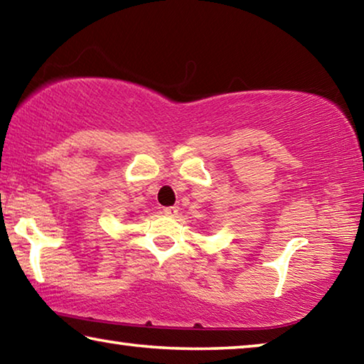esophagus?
<instances>
[{
    "label": "esophagus",
    "instance_id": "1",
    "mask_svg": "<svg viewBox=\"0 0 364 364\" xmlns=\"http://www.w3.org/2000/svg\"><path fill=\"white\" fill-rule=\"evenodd\" d=\"M164 215H167V217H176V215H178V207H165L164 208Z\"/></svg>",
    "mask_w": 364,
    "mask_h": 364
}]
</instances>
